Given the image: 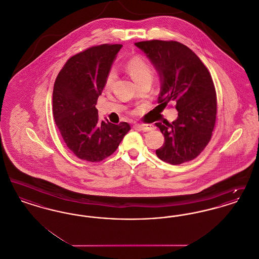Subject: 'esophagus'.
<instances>
[{
    "label": "esophagus",
    "mask_w": 259,
    "mask_h": 259,
    "mask_svg": "<svg viewBox=\"0 0 259 259\" xmlns=\"http://www.w3.org/2000/svg\"><path fill=\"white\" fill-rule=\"evenodd\" d=\"M134 127L136 129L144 131V132H148V131H151L154 129V126L151 124H136Z\"/></svg>",
    "instance_id": "obj_1"
}]
</instances>
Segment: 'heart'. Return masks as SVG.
Segmentation results:
<instances>
[{
	"label": "heart",
	"instance_id": "1",
	"mask_svg": "<svg viewBox=\"0 0 259 259\" xmlns=\"http://www.w3.org/2000/svg\"><path fill=\"white\" fill-rule=\"evenodd\" d=\"M124 69L126 73L139 85L144 81L152 80L153 70L150 65L141 56H134L125 63ZM116 79V73L114 70H111L105 79V89L110 90L113 87Z\"/></svg>",
	"mask_w": 259,
	"mask_h": 259
}]
</instances>
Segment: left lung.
<instances>
[{
  "label": "left lung",
  "mask_w": 259,
  "mask_h": 259,
  "mask_svg": "<svg viewBox=\"0 0 259 259\" xmlns=\"http://www.w3.org/2000/svg\"><path fill=\"white\" fill-rule=\"evenodd\" d=\"M160 76L158 106L176 103L178 118L155 125L164 135L156 149L161 160L179 165L193 160L209 144L217 118V93L207 67L186 46L175 40L136 42Z\"/></svg>",
  "instance_id": "1"
}]
</instances>
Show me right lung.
Returning a JSON list of instances; mask_svg holds the SVG:
<instances>
[{
    "instance_id": "add662e5",
    "label": "right lung",
    "mask_w": 259,
    "mask_h": 259,
    "mask_svg": "<svg viewBox=\"0 0 259 259\" xmlns=\"http://www.w3.org/2000/svg\"><path fill=\"white\" fill-rule=\"evenodd\" d=\"M121 45H101L72 56L57 75L52 94L55 123L76 157L100 162L111 155L131 129L100 121L96 104Z\"/></svg>"
}]
</instances>
